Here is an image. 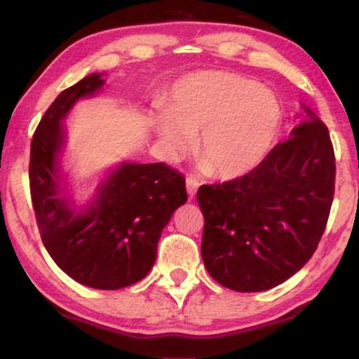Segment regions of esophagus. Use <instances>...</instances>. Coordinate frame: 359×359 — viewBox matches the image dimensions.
<instances>
[{
    "label": "esophagus",
    "instance_id": "34e87169",
    "mask_svg": "<svg viewBox=\"0 0 359 359\" xmlns=\"http://www.w3.org/2000/svg\"><path fill=\"white\" fill-rule=\"evenodd\" d=\"M185 185H187V192H189V197H192L196 196V192H197V189H199V180H196L194 179V177H187V180H185Z\"/></svg>",
    "mask_w": 359,
    "mask_h": 359
}]
</instances>
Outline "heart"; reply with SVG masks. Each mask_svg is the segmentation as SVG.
<instances>
[{"mask_svg": "<svg viewBox=\"0 0 359 359\" xmlns=\"http://www.w3.org/2000/svg\"><path fill=\"white\" fill-rule=\"evenodd\" d=\"M282 108L270 90L250 77L199 72L177 82L167 113L154 118V130L167 158L192 147L197 135L201 168L234 179L253 170L273 147Z\"/></svg>", "mask_w": 359, "mask_h": 359, "instance_id": "obj_1", "label": "heart"}]
</instances>
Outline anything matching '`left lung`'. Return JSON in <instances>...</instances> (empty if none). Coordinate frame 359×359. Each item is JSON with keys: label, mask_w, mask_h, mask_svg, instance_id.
<instances>
[{"label": "left lung", "mask_w": 359, "mask_h": 359, "mask_svg": "<svg viewBox=\"0 0 359 359\" xmlns=\"http://www.w3.org/2000/svg\"><path fill=\"white\" fill-rule=\"evenodd\" d=\"M307 118L258 167L222 184L201 185V253L209 275L236 292L269 290L311 259L334 197L336 158L327 126Z\"/></svg>", "instance_id": "8db88e82"}]
</instances>
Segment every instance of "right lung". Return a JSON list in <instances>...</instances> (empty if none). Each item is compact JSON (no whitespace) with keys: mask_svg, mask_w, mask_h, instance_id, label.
Returning a JSON list of instances; mask_svg holds the SVG:
<instances>
[{"mask_svg":"<svg viewBox=\"0 0 359 359\" xmlns=\"http://www.w3.org/2000/svg\"><path fill=\"white\" fill-rule=\"evenodd\" d=\"M104 84L90 74L62 90L36 126L30 148V194L43 246L69 277L86 287L118 290L145 278L162 229L187 201L185 179L167 163H121L88 208H72L60 182L62 119L81 97Z\"/></svg>","mask_w":359,"mask_h":359,"instance_id":"right-lung-1","label":"right lung"}]
</instances>
